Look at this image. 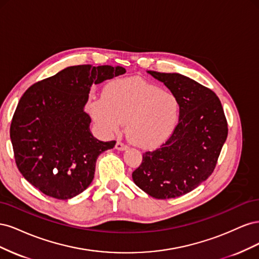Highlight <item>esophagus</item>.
<instances>
[{"instance_id":"obj_1","label":"esophagus","mask_w":259,"mask_h":259,"mask_svg":"<svg viewBox=\"0 0 259 259\" xmlns=\"http://www.w3.org/2000/svg\"><path fill=\"white\" fill-rule=\"evenodd\" d=\"M115 149H116V150L124 151V150H126V149H127V146L124 145V144L121 143V142H117V143L115 144Z\"/></svg>"}]
</instances>
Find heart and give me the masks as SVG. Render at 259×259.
I'll return each instance as SVG.
<instances>
[{"label": "heart", "instance_id": "obj_1", "mask_svg": "<svg viewBox=\"0 0 259 259\" xmlns=\"http://www.w3.org/2000/svg\"><path fill=\"white\" fill-rule=\"evenodd\" d=\"M91 115L106 135L119 133L126 122V135L140 148L163 144L174 132L179 105L173 93L142 79L109 83L103 96L91 104Z\"/></svg>", "mask_w": 259, "mask_h": 259}]
</instances>
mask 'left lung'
<instances>
[{
    "mask_svg": "<svg viewBox=\"0 0 259 259\" xmlns=\"http://www.w3.org/2000/svg\"><path fill=\"white\" fill-rule=\"evenodd\" d=\"M174 94L179 121L165 144L143 155L133 171L136 186L155 199L177 198L210 176L228 135V125L216 94L179 73L147 71Z\"/></svg>",
    "mask_w": 259,
    "mask_h": 259,
    "instance_id": "left-lung-1",
    "label": "left lung"
}]
</instances>
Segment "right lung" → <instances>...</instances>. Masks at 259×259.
I'll return each mask as SVG.
<instances>
[{"instance_id":"obj_1","label":"right lung","mask_w":259,"mask_h":259,"mask_svg":"<svg viewBox=\"0 0 259 259\" xmlns=\"http://www.w3.org/2000/svg\"><path fill=\"white\" fill-rule=\"evenodd\" d=\"M125 72L120 66H72L25 92L10 134L15 161L27 182L58 200L71 199L91 185L98 155L115 142L92 135L84 107L93 84Z\"/></svg>"}]
</instances>
